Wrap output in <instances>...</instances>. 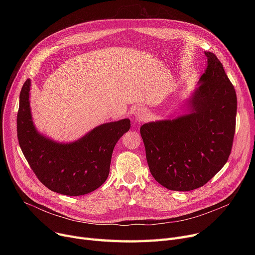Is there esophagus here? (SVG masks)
Instances as JSON below:
<instances>
[{"label":"esophagus","instance_id":"34e87169","mask_svg":"<svg viewBox=\"0 0 255 255\" xmlns=\"http://www.w3.org/2000/svg\"><path fill=\"white\" fill-rule=\"evenodd\" d=\"M134 119H135V122L137 123H142L143 121H145V119H148L149 117V113L146 110H144L143 107H140V109H138L135 114H134Z\"/></svg>","mask_w":255,"mask_h":255}]
</instances>
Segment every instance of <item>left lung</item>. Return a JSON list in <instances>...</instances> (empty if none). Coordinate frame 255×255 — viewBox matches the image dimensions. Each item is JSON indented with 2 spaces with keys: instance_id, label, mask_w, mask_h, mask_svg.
I'll list each match as a JSON object with an SVG mask.
<instances>
[{
  "instance_id": "left-lung-1",
  "label": "left lung",
  "mask_w": 255,
  "mask_h": 255,
  "mask_svg": "<svg viewBox=\"0 0 255 255\" xmlns=\"http://www.w3.org/2000/svg\"><path fill=\"white\" fill-rule=\"evenodd\" d=\"M198 87L182 105L186 113L140 127L146 161L154 179L173 191L208 183L230 157L236 130L237 95L213 52Z\"/></svg>"
}]
</instances>
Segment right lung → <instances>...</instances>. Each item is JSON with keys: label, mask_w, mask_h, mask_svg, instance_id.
Returning <instances> with one entry per match:
<instances>
[{"label": "right lung", "mask_w": 255, "mask_h": 255, "mask_svg": "<svg viewBox=\"0 0 255 255\" xmlns=\"http://www.w3.org/2000/svg\"><path fill=\"white\" fill-rule=\"evenodd\" d=\"M31 79L19 95L17 138L35 175L53 192L88 194L106 181L116 143L130 129V120L101 124L72 142H58L36 129L30 106Z\"/></svg>", "instance_id": "right-lung-1"}]
</instances>
